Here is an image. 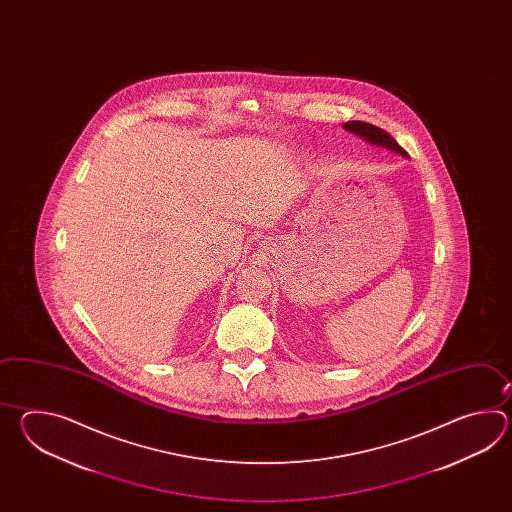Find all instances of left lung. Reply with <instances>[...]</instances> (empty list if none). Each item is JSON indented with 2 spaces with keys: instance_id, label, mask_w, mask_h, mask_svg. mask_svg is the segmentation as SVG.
<instances>
[{
  "instance_id": "left-lung-1",
  "label": "left lung",
  "mask_w": 512,
  "mask_h": 512,
  "mask_svg": "<svg viewBox=\"0 0 512 512\" xmlns=\"http://www.w3.org/2000/svg\"><path fill=\"white\" fill-rule=\"evenodd\" d=\"M344 130H348L351 131V133H355V135H359V137H362L364 141L371 142V144H375V146H384V148L393 150V152L401 153V155L406 157V152H404L403 148L397 144V141L393 139L392 135H390L388 131L381 130V128L373 126L370 122L349 120V122L344 124Z\"/></svg>"
}]
</instances>
